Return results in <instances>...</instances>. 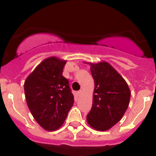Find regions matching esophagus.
I'll return each mask as SVG.
<instances>
[{"label": "esophagus", "instance_id": "1", "mask_svg": "<svg viewBox=\"0 0 156 156\" xmlns=\"http://www.w3.org/2000/svg\"><path fill=\"white\" fill-rule=\"evenodd\" d=\"M81 93H82V90H80L79 91H77V94H78V95H80V94Z\"/></svg>", "mask_w": 156, "mask_h": 156}]
</instances>
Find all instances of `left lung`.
<instances>
[{
    "mask_svg": "<svg viewBox=\"0 0 156 156\" xmlns=\"http://www.w3.org/2000/svg\"><path fill=\"white\" fill-rule=\"evenodd\" d=\"M90 65L95 87L87 121L94 129L105 131L122 119L129 105L130 90L125 80L108 62Z\"/></svg>",
    "mask_w": 156,
    "mask_h": 156,
    "instance_id": "left-lung-1",
    "label": "left lung"
}]
</instances>
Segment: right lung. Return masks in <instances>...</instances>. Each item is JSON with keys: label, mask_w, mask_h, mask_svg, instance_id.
I'll return each mask as SVG.
<instances>
[{"label": "right lung", "mask_w": 156, "mask_h": 156, "mask_svg": "<svg viewBox=\"0 0 156 156\" xmlns=\"http://www.w3.org/2000/svg\"><path fill=\"white\" fill-rule=\"evenodd\" d=\"M66 61L56 57L44 59L27 78V103L38 124L48 131L61 127L73 105L69 80L62 76Z\"/></svg>", "instance_id": "obj_1"}]
</instances>
